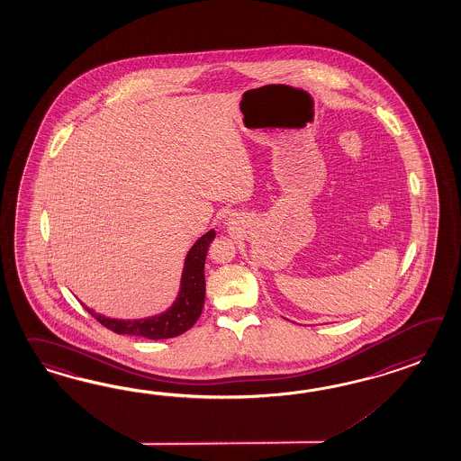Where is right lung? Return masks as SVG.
I'll return each mask as SVG.
<instances>
[{"label":"right lung","mask_w":461,"mask_h":461,"mask_svg":"<svg viewBox=\"0 0 461 461\" xmlns=\"http://www.w3.org/2000/svg\"><path fill=\"white\" fill-rule=\"evenodd\" d=\"M215 230L211 229L203 237L195 240L184 260L183 277H181V289L177 299L174 300L171 307L159 315H152L146 319L136 321H121V319H109L93 309H86L101 325L119 335H136L149 340H162L172 339L181 333L187 332L203 312V299H205V278H203V264L211 242L214 240Z\"/></svg>","instance_id":"right-lung-1"}]
</instances>
